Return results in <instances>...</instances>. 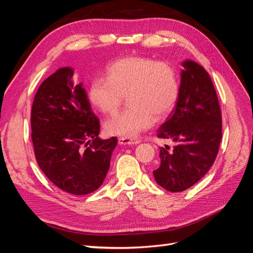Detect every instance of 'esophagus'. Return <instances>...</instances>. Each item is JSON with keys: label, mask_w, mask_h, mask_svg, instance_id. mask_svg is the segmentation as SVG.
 Segmentation results:
<instances>
[{"label": "esophagus", "mask_w": 253, "mask_h": 253, "mask_svg": "<svg viewBox=\"0 0 253 253\" xmlns=\"http://www.w3.org/2000/svg\"><path fill=\"white\" fill-rule=\"evenodd\" d=\"M140 142V139L137 138V137H120L119 138V143L120 144H125V145H134V144H138Z\"/></svg>", "instance_id": "1"}]
</instances>
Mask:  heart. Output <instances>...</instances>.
<instances>
[{
	"instance_id": "heart-1",
	"label": "heart",
	"mask_w": 253,
	"mask_h": 253,
	"mask_svg": "<svg viewBox=\"0 0 253 253\" xmlns=\"http://www.w3.org/2000/svg\"><path fill=\"white\" fill-rule=\"evenodd\" d=\"M179 84L174 68L165 62L126 57L106 67V78L90 81V103L105 115L118 111L126 97L127 108L106 122L105 131L133 137L169 112L178 97Z\"/></svg>"
}]
</instances>
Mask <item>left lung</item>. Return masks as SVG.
I'll use <instances>...</instances> for the list:
<instances>
[{"instance_id":"1","label":"left lung","mask_w":253,"mask_h":253,"mask_svg":"<svg viewBox=\"0 0 253 253\" xmlns=\"http://www.w3.org/2000/svg\"><path fill=\"white\" fill-rule=\"evenodd\" d=\"M178 99L157 136L174 147L159 148L156 182L170 192L192 187L210 170L221 140V113L209 74L194 61L182 62Z\"/></svg>"}]
</instances>
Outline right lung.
<instances>
[{"instance_id": "right-lung-1", "label": "right lung", "mask_w": 253, "mask_h": 253, "mask_svg": "<svg viewBox=\"0 0 253 253\" xmlns=\"http://www.w3.org/2000/svg\"><path fill=\"white\" fill-rule=\"evenodd\" d=\"M73 75L72 67L59 68L38 88L30 118L32 139L37 163L53 185L85 195L102 185L117 138H99L100 122Z\"/></svg>"}]
</instances>
